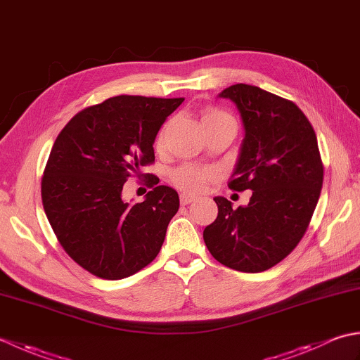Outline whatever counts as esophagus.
<instances>
[{"mask_svg": "<svg viewBox=\"0 0 360 360\" xmlns=\"http://www.w3.org/2000/svg\"><path fill=\"white\" fill-rule=\"evenodd\" d=\"M195 201V198L193 196H190V195H181V204L182 205H187V204H190V202H193Z\"/></svg>", "mask_w": 360, "mask_h": 360, "instance_id": "1", "label": "esophagus"}]
</instances>
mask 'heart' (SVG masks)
Returning <instances> with one entry per match:
<instances>
[{
	"label": "heart",
	"mask_w": 360,
	"mask_h": 360,
	"mask_svg": "<svg viewBox=\"0 0 360 360\" xmlns=\"http://www.w3.org/2000/svg\"><path fill=\"white\" fill-rule=\"evenodd\" d=\"M201 124H202L204 131H209V129L223 127V125H232L236 128L235 119L231 116V114L217 108H205L201 112ZM165 131H167V127L162 128V131L159 133L156 139V147L159 150L164 148L165 145ZM212 178H213L212 170L204 167H196V165H182V167L174 168L172 172L173 186L178 187L186 193L201 192L204 186L207 184Z\"/></svg>",
	"instance_id": "1"
}]
</instances>
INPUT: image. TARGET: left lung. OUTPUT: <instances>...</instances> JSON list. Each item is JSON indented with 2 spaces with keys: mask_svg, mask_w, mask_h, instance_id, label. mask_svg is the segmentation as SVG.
<instances>
[{
  "mask_svg": "<svg viewBox=\"0 0 360 360\" xmlns=\"http://www.w3.org/2000/svg\"><path fill=\"white\" fill-rule=\"evenodd\" d=\"M219 97L236 105L246 133L229 187L252 196L238 209L213 198L218 217L204 243L221 264L263 272L295 249L316 210L323 184L317 136L294 102L258 86L236 83Z\"/></svg>",
  "mask_w": 360,
  "mask_h": 360,
  "instance_id": "8db88e82",
  "label": "left lung"
}]
</instances>
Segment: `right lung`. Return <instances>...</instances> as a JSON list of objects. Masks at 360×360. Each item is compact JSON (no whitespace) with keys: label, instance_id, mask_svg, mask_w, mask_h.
<instances>
[{"label":"right lung","instance_id":"1","mask_svg":"<svg viewBox=\"0 0 360 360\" xmlns=\"http://www.w3.org/2000/svg\"><path fill=\"white\" fill-rule=\"evenodd\" d=\"M182 102L111 97L75 114L53 142L41 179L44 213L66 254L96 277H129L162 248L179 196L141 168L155 162L156 134ZM131 175L153 187L137 205L121 200Z\"/></svg>","mask_w":360,"mask_h":360}]
</instances>
